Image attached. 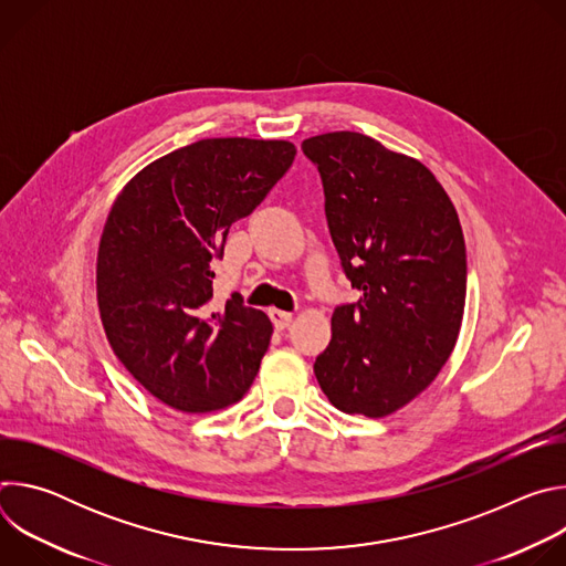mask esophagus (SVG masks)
<instances>
[{
	"mask_svg": "<svg viewBox=\"0 0 566 566\" xmlns=\"http://www.w3.org/2000/svg\"><path fill=\"white\" fill-rule=\"evenodd\" d=\"M269 315H271V319H273V325H275V329H286L289 325H291V319H293V313H289V311H280V308H271L269 311Z\"/></svg>",
	"mask_w": 566,
	"mask_h": 566,
	"instance_id": "1",
	"label": "esophagus"
}]
</instances>
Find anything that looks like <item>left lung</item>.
I'll list each match as a JSON object with an SVG mask.
<instances>
[{"instance_id":"1","label":"left lung","mask_w":566,"mask_h":566,"mask_svg":"<svg viewBox=\"0 0 566 566\" xmlns=\"http://www.w3.org/2000/svg\"><path fill=\"white\" fill-rule=\"evenodd\" d=\"M302 151L325 188L343 271L363 293L336 306L313 371L334 408L380 419L417 398L454 349L468 273L461 223L421 160L365 134L311 136Z\"/></svg>"}]
</instances>
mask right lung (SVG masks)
<instances>
[{"mask_svg": "<svg viewBox=\"0 0 566 566\" xmlns=\"http://www.w3.org/2000/svg\"><path fill=\"white\" fill-rule=\"evenodd\" d=\"M293 158L289 140L203 138L143 168L109 210L96 264L107 340L179 412L228 408L258 376L273 325L234 295L210 313L212 262Z\"/></svg>", "mask_w": 566, "mask_h": 566, "instance_id": "right-lung-1", "label": "right lung"}]
</instances>
